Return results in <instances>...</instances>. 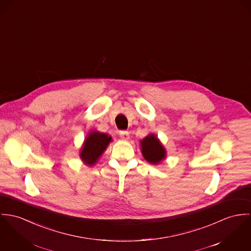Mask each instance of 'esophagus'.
I'll return each instance as SVG.
<instances>
[{
  "instance_id": "1",
  "label": "esophagus",
  "mask_w": 251,
  "mask_h": 251,
  "mask_svg": "<svg viewBox=\"0 0 251 251\" xmlns=\"http://www.w3.org/2000/svg\"><path fill=\"white\" fill-rule=\"evenodd\" d=\"M119 135H120V138L122 140H129V139H130L129 132H127V131H121L119 133Z\"/></svg>"
}]
</instances>
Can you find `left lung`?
<instances>
[{
	"mask_svg": "<svg viewBox=\"0 0 251 251\" xmlns=\"http://www.w3.org/2000/svg\"><path fill=\"white\" fill-rule=\"evenodd\" d=\"M141 154L144 159L151 165L157 166L163 163L167 157V150L163 143L154 134L147 135L139 141Z\"/></svg>",
	"mask_w": 251,
	"mask_h": 251,
	"instance_id": "left-lung-1",
	"label": "left lung"
}]
</instances>
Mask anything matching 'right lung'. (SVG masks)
Returning <instances> with one entry per match:
<instances>
[{
  "label": "right lung",
  "instance_id": "add662e5",
  "mask_svg": "<svg viewBox=\"0 0 251 251\" xmlns=\"http://www.w3.org/2000/svg\"><path fill=\"white\" fill-rule=\"evenodd\" d=\"M112 140V137L108 134L96 130L90 131L85 137L80 150V159L87 167L94 166Z\"/></svg>",
  "mask_w": 251,
  "mask_h": 251
}]
</instances>
